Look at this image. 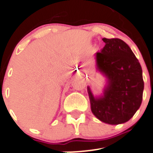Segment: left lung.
Masks as SVG:
<instances>
[{"label":"left lung","mask_w":153,"mask_h":153,"mask_svg":"<svg viewBox=\"0 0 153 153\" xmlns=\"http://www.w3.org/2000/svg\"><path fill=\"white\" fill-rule=\"evenodd\" d=\"M105 45L96 53L97 70L106 79L100 96L94 97L88 86L91 109L103 123L117 125L128 121L140 108L143 98L142 68L126 42L105 39Z\"/></svg>","instance_id":"obj_1"}]
</instances>
